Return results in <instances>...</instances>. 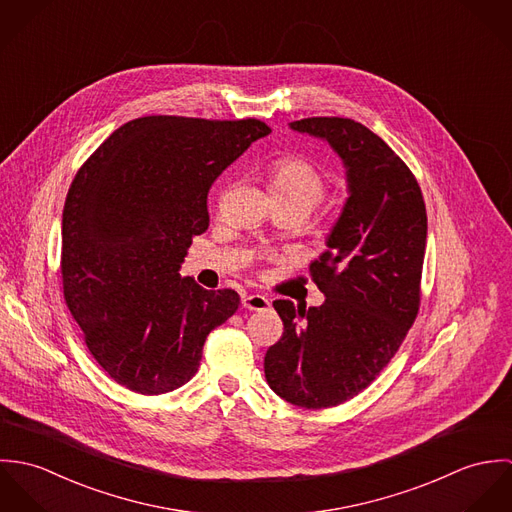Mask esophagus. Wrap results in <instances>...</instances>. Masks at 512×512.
<instances>
[{"instance_id":"esophagus-1","label":"esophagus","mask_w":512,"mask_h":512,"mask_svg":"<svg viewBox=\"0 0 512 512\" xmlns=\"http://www.w3.org/2000/svg\"><path fill=\"white\" fill-rule=\"evenodd\" d=\"M242 305L250 311H266L270 307V299L260 293H250L242 297Z\"/></svg>"}]
</instances>
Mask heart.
I'll return each mask as SVG.
<instances>
[{"label":"heart","instance_id":"1","mask_svg":"<svg viewBox=\"0 0 512 512\" xmlns=\"http://www.w3.org/2000/svg\"><path fill=\"white\" fill-rule=\"evenodd\" d=\"M270 189L274 197L297 199L311 209L327 191V175L313 161L299 155H288L272 163Z\"/></svg>","mask_w":512,"mask_h":512}]
</instances>
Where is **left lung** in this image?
Segmentation results:
<instances>
[{
    "label": "left lung",
    "mask_w": 512,
    "mask_h": 512,
    "mask_svg": "<svg viewBox=\"0 0 512 512\" xmlns=\"http://www.w3.org/2000/svg\"><path fill=\"white\" fill-rule=\"evenodd\" d=\"M290 128L329 142L349 197L309 274L319 307L276 299L282 339L264 357L270 388L301 408L339 406L380 374L420 309L428 217L408 165L349 118H303Z\"/></svg>",
    "instance_id": "left-lung-1"
}]
</instances>
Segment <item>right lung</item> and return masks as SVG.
<instances>
[{"label": "right lung", "mask_w": 512, "mask_h": 512, "mask_svg": "<svg viewBox=\"0 0 512 512\" xmlns=\"http://www.w3.org/2000/svg\"><path fill=\"white\" fill-rule=\"evenodd\" d=\"M272 130L254 118L146 116L120 126L84 161L63 211L65 301L96 363L138 394L189 382L207 335L238 309L179 268L209 228L220 173Z\"/></svg>", "instance_id": "add662e5"}]
</instances>
